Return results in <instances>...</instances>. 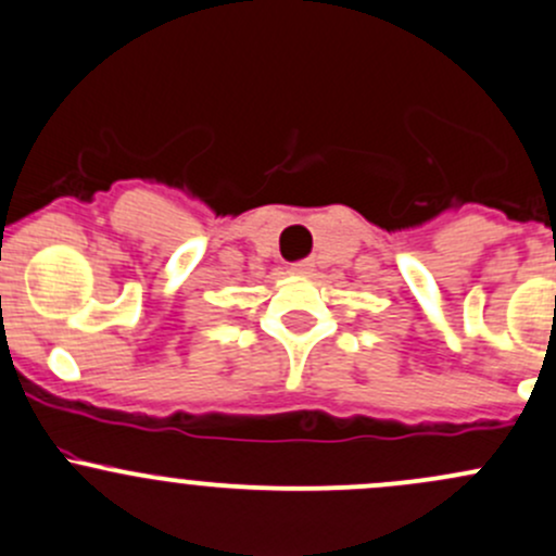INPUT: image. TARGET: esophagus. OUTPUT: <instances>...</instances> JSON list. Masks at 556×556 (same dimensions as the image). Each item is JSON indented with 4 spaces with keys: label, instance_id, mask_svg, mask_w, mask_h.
<instances>
[{
    "label": "esophagus",
    "instance_id": "34e87169",
    "mask_svg": "<svg viewBox=\"0 0 556 556\" xmlns=\"http://www.w3.org/2000/svg\"><path fill=\"white\" fill-rule=\"evenodd\" d=\"M313 267H316V262H313V260H300V262H294V265H291V273H296V276H311Z\"/></svg>",
    "mask_w": 556,
    "mask_h": 556
}]
</instances>
